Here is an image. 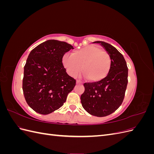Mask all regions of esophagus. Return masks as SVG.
<instances>
[{
    "label": "esophagus",
    "instance_id": "esophagus-1",
    "mask_svg": "<svg viewBox=\"0 0 154 154\" xmlns=\"http://www.w3.org/2000/svg\"><path fill=\"white\" fill-rule=\"evenodd\" d=\"M76 83H77V84H82V82L79 80H76Z\"/></svg>",
    "mask_w": 154,
    "mask_h": 154
}]
</instances>
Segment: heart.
<instances>
[{"label":"heart","instance_id":"b5f03b06","mask_svg":"<svg viewBox=\"0 0 154 154\" xmlns=\"http://www.w3.org/2000/svg\"><path fill=\"white\" fill-rule=\"evenodd\" d=\"M111 58L106 51L89 45L65 54L62 63L69 75L76 76L82 72L90 82H98L105 78L111 67Z\"/></svg>","mask_w":154,"mask_h":154}]
</instances>
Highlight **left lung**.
Returning <instances> with one entry per match:
<instances>
[{"label": "left lung", "instance_id": "left-lung-1", "mask_svg": "<svg viewBox=\"0 0 154 154\" xmlns=\"http://www.w3.org/2000/svg\"><path fill=\"white\" fill-rule=\"evenodd\" d=\"M111 58L110 71L99 82L85 83V91L81 95L82 106L88 113L105 117L113 113L122 104L128 83V67L122 55L112 45L96 41Z\"/></svg>", "mask_w": 154, "mask_h": 154}]
</instances>
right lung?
<instances>
[{
	"label": "right lung",
	"instance_id": "1",
	"mask_svg": "<svg viewBox=\"0 0 154 154\" xmlns=\"http://www.w3.org/2000/svg\"><path fill=\"white\" fill-rule=\"evenodd\" d=\"M71 49L65 42L49 40L29 53L22 89L27 103L36 112L45 115L58 110L76 85V80L68 75L62 63L63 56Z\"/></svg>",
	"mask_w": 154,
	"mask_h": 154
}]
</instances>
